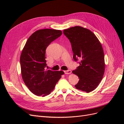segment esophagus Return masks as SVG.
<instances>
[{
	"label": "esophagus",
	"instance_id": "obj_1",
	"mask_svg": "<svg viewBox=\"0 0 124 124\" xmlns=\"http://www.w3.org/2000/svg\"><path fill=\"white\" fill-rule=\"evenodd\" d=\"M64 72L66 74H69L71 73V70H67V71H64Z\"/></svg>",
	"mask_w": 124,
	"mask_h": 124
}]
</instances>
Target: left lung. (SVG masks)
I'll list each match as a JSON object with an SVG mask.
<instances>
[{
  "instance_id": "1",
  "label": "left lung",
  "mask_w": 124,
  "mask_h": 124,
  "mask_svg": "<svg viewBox=\"0 0 124 124\" xmlns=\"http://www.w3.org/2000/svg\"><path fill=\"white\" fill-rule=\"evenodd\" d=\"M63 32L71 44L74 60H80V66L72 71L79 78L75 87L86 93L92 92L99 84L104 72L102 46L94 33L81 26L64 29Z\"/></svg>"
}]
</instances>
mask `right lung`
<instances>
[{
	"label": "right lung",
	"instance_id": "add662e5",
	"mask_svg": "<svg viewBox=\"0 0 124 124\" xmlns=\"http://www.w3.org/2000/svg\"><path fill=\"white\" fill-rule=\"evenodd\" d=\"M62 34L60 30H38L29 37L22 50L20 57L22 78L30 91L37 96L49 95L64 74L62 71L45 69L46 48Z\"/></svg>",
	"mask_w": 124,
	"mask_h": 124
}]
</instances>
